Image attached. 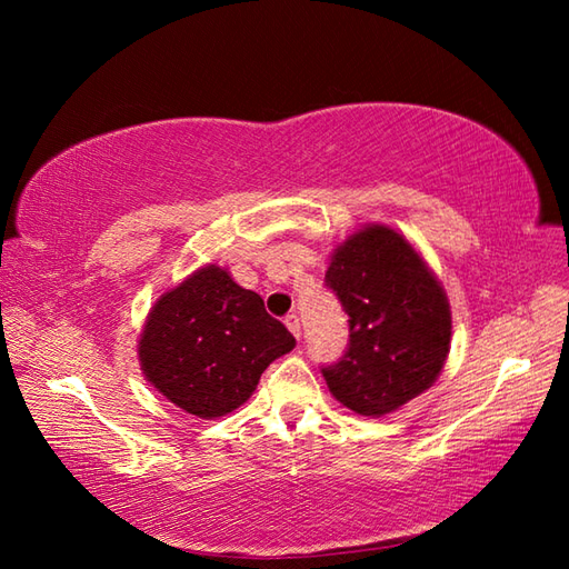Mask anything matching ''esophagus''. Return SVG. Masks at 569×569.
<instances>
[{
    "mask_svg": "<svg viewBox=\"0 0 569 569\" xmlns=\"http://www.w3.org/2000/svg\"><path fill=\"white\" fill-rule=\"evenodd\" d=\"M286 328L291 330V335L296 337V340H300V318L296 316V312H291V316H286Z\"/></svg>",
    "mask_w": 569,
    "mask_h": 569,
    "instance_id": "esophagus-1",
    "label": "esophagus"
}]
</instances>
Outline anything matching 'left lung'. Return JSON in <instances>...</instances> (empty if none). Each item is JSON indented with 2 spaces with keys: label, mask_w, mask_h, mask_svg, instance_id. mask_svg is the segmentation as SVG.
I'll return each mask as SVG.
<instances>
[{
  "label": "left lung",
  "mask_w": 569,
  "mask_h": 569,
  "mask_svg": "<svg viewBox=\"0 0 569 569\" xmlns=\"http://www.w3.org/2000/svg\"><path fill=\"white\" fill-rule=\"evenodd\" d=\"M325 286L349 316L342 357L322 367L337 401L379 418L422 393L450 352L442 286L408 241L371 224L335 251Z\"/></svg>",
  "instance_id": "left-lung-1"
}]
</instances>
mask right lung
Instances as JSON below:
<instances>
[{
  "label": "right lung",
  "instance_id": "1",
  "mask_svg": "<svg viewBox=\"0 0 569 569\" xmlns=\"http://www.w3.org/2000/svg\"><path fill=\"white\" fill-rule=\"evenodd\" d=\"M293 347L296 337L259 293L204 266L153 306L139 357L168 401L210 420L244 403L263 369Z\"/></svg>",
  "mask_w": 569,
  "mask_h": 569
}]
</instances>
